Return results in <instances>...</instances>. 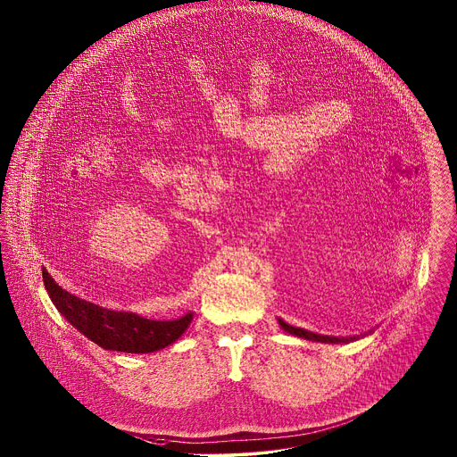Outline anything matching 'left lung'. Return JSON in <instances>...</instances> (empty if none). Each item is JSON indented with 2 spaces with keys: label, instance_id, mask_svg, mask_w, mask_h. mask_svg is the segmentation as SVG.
Returning a JSON list of instances; mask_svg holds the SVG:
<instances>
[{
  "label": "left lung",
  "instance_id": "1",
  "mask_svg": "<svg viewBox=\"0 0 457 457\" xmlns=\"http://www.w3.org/2000/svg\"><path fill=\"white\" fill-rule=\"evenodd\" d=\"M278 325L282 330H286L287 334L291 336H296V337H302V339H307V341H314V343H332V345H339V343H350L357 337H336V336H321V334H314V332H309L305 328H298V327H291L287 325L286 321H282L280 318H277Z\"/></svg>",
  "mask_w": 457,
  "mask_h": 457
}]
</instances>
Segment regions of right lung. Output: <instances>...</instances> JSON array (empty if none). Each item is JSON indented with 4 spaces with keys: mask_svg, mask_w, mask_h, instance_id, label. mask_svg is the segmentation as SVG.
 Masks as SVG:
<instances>
[{
    "mask_svg": "<svg viewBox=\"0 0 457 457\" xmlns=\"http://www.w3.org/2000/svg\"><path fill=\"white\" fill-rule=\"evenodd\" d=\"M49 296L65 320L95 345L111 352L152 353L177 339L192 321V314L171 321H155L134 312L109 311L85 302L58 286H51Z\"/></svg>",
    "mask_w": 457,
    "mask_h": 457,
    "instance_id": "add662e5",
    "label": "right lung"
}]
</instances>
